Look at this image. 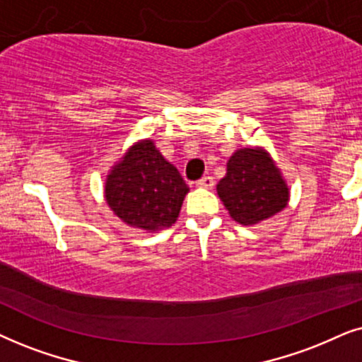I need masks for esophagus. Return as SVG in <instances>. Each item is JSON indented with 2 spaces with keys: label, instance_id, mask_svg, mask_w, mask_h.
Segmentation results:
<instances>
[{
  "label": "esophagus",
  "instance_id": "1",
  "mask_svg": "<svg viewBox=\"0 0 362 362\" xmlns=\"http://www.w3.org/2000/svg\"><path fill=\"white\" fill-rule=\"evenodd\" d=\"M214 177L211 175H205V177H202L200 180H197V187H202V189H211V187H214Z\"/></svg>",
  "mask_w": 362,
  "mask_h": 362
}]
</instances>
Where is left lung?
<instances>
[{"label": "left lung", "instance_id": "obj_1", "mask_svg": "<svg viewBox=\"0 0 362 362\" xmlns=\"http://www.w3.org/2000/svg\"><path fill=\"white\" fill-rule=\"evenodd\" d=\"M216 192L231 218L242 225L258 223L281 211L290 195L276 165L262 148L235 152Z\"/></svg>", "mask_w": 362, "mask_h": 362}]
</instances>
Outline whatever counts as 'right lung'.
I'll use <instances>...</instances> for the list:
<instances>
[{
  "label": "right lung",
  "mask_w": 362,
  "mask_h": 362,
  "mask_svg": "<svg viewBox=\"0 0 362 362\" xmlns=\"http://www.w3.org/2000/svg\"><path fill=\"white\" fill-rule=\"evenodd\" d=\"M189 187L152 141L134 146L105 182V200L125 223L142 230L172 226Z\"/></svg>",
  "instance_id": "1"
}]
</instances>
